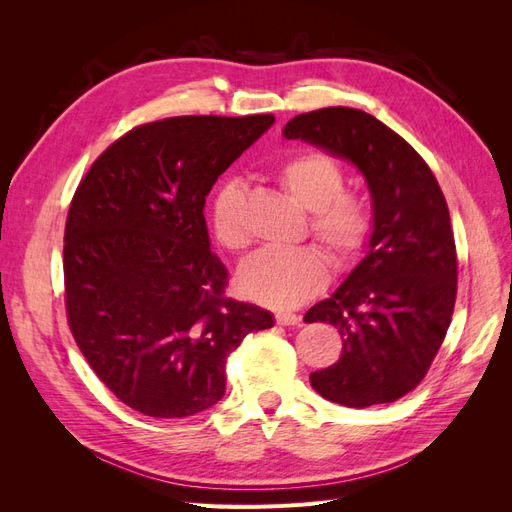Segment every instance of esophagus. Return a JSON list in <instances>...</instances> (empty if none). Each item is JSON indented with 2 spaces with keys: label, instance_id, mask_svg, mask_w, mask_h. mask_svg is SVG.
I'll list each match as a JSON object with an SVG mask.
<instances>
[{
  "label": "esophagus",
  "instance_id": "obj_1",
  "mask_svg": "<svg viewBox=\"0 0 512 512\" xmlns=\"http://www.w3.org/2000/svg\"><path fill=\"white\" fill-rule=\"evenodd\" d=\"M275 320H277V324H282V327H294V324H297L301 318L292 312H280V314H275Z\"/></svg>",
  "mask_w": 512,
  "mask_h": 512
}]
</instances>
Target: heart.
Here are the masks:
<instances>
[{
  "instance_id": "1",
  "label": "heart",
  "mask_w": 512,
  "mask_h": 512,
  "mask_svg": "<svg viewBox=\"0 0 512 512\" xmlns=\"http://www.w3.org/2000/svg\"><path fill=\"white\" fill-rule=\"evenodd\" d=\"M290 198L309 211V228L331 256L346 265L363 252L371 235L369 203L344 190V170L322 151H301L275 170ZM243 188L239 181L222 183L211 203V228L230 252L247 245L243 228ZM329 277V262L318 247H265L243 262L239 288L262 305L288 309L318 294Z\"/></svg>"
}]
</instances>
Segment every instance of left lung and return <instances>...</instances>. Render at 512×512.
I'll list each match as a JSON object with an SVG mask.
<instances>
[{"instance_id":"1","label":"left lung","mask_w":512,"mask_h":512,"mask_svg":"<svg viewBox=\"0 0 512 512\" xmlns=\"http://www.w3.org/2000/svg\"><path fill=\"white\" fill-rule=\"evenodd\" d=\"M284 136L352 162L374 213L363 260L305 314L333 324L344 344L339 361L309 382L333 404H391L425 378L451 324L457 252L444 194L404 138L359 108L297 115Z\"/></svg>"}]
</instances>
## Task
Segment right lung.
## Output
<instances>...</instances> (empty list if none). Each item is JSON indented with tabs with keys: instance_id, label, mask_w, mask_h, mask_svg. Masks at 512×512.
Returning a JSON list of instances; mask_svg holds the SVG:
<instances>
[{
	"instance_id": "right-lung-1",
	"label": "right lung",
	"mask_w": 512,
	"mask_h": 512,
	"mask_svg": "<svg viewBox=\"0 0 512 512\" xmlns=\"http://www.w3.org/2000/svg\"><path fill=\"white\" fill-rule=\"evenodd\" d=\"M273 115L145 123L91 164L66 220L70 331L96 376L132 410L203 412L226 393V359L273 314L224 297L205 196L273 126Z\"/></svg>"
}]
</instances>
